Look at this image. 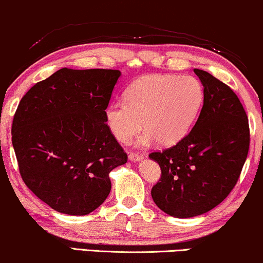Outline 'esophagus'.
<instances>
[{
	"label": "esophagus",
	"instance_id": "1",
	"mask_svg": "<svg viewBox=\"0 0 263 263\" xmlns=\"http://www.w3.org/2000/svg\"><path fill=\"white\" fill-rule=\"evenodd\" d=\"M142 159H143V155L137 154V153H129V154H128V160L129 161L137 162V161H141Z\"/></svg>",
	"mask_w": 263,
	"mask_h": 263
}]
</instances>
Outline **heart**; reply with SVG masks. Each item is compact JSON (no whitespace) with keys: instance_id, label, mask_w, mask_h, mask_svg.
<instances>
[{"instance_id":"1","label":"heart","mask_w":263,"mask_h":263,"mask_svg":"<svg viewBox=\"0 0 263 263\" xmlns=\"http://www.w3.org/2000/svg\"><path fill=\"white\" fill-rule=\"evenodd\" d=\"M202 103L204 88L194 76L147 75L129 85L125 102L109 103L104 119L119 142H129L144 127L139 144L149 145L156 139L170 147L188 134Z\"/></svg>"}]
</instances>
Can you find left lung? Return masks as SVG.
Instances as JSON below:
<instances>
[{"label":"left lung","mask_w":263,"mask_h":263,"mask_svg":"<svg viewBox=\"0 0 263 263\" xmlns=\"http://www.w3.org/2000/svg\"><path fill=\"white\" fill-rule=\"evenodd\" d=\"M204 87V104L192 131L174 147L155 152L161 178L152 188L160 210L189 218L212 210L227 198L240 176L250 143L248 116L227 85L194 69Z\"/></svg>","instance_id":"obj_1"}]
</instances>
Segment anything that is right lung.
Returning <instances> with one entry per match:
<instances>
[{
  "label": "right lung",
  "mask_w": 263,
  "mask_h": 263,
  "mask_svg": "<svg viewBox=\"0 0 263 263\" xmlns=\"http://www.w3.org/2000/svg\"><path fill=\"white\" fill-rule=\"evenodd\" d=\"M120 70L63 68L32 86L12 125L23 181L53 210L84 216L111 189L109 174L127 161L104 110Z\"/></svg>",
  "instance_id": "obj_1"
}]
</instances>
